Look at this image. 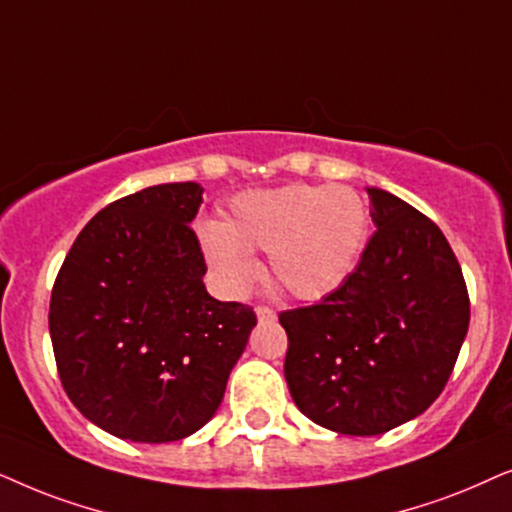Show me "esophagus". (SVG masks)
I'll return each mask as SVG.
<instances>
[{"instance_id":"34e87169","label":"esophagus","mask_w":512,"mask_h":512,"mask_svg":"<svg viewBox=\"0 0 512 512\" xmlns=\"http://www.w3.org/2000/svg\"><path fill=\"white\" fill-rule=\"evenodd\" d=\"M255 313H257V318L262 320V323H274V320H276V311L269 309V306H257Z\"/></svg>"}]
</instances>
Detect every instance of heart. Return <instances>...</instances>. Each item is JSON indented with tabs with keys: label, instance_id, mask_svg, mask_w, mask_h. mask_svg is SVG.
I'll return each mask as SVG.
<instances>
[{
	"label": "heart",
	"instance_id": "heart-1",
	"mask_svg": "<svg viewBox=\"0 0 512 512\" xmlns=\"http://www.w3.org/2000/svg\"><path fill=\"white\" fill-rule=\"evenodd\" d=\"M370 213L351 187L285 185L229 201L224 222H203L199 243L217 285L241 297L260 276L252 250L269 252L271 274L292 297L316 302L342 288L365 248Z\"/></svg>",
	"mask_w": 512,
	"mask_h": 512
}]
</instances>
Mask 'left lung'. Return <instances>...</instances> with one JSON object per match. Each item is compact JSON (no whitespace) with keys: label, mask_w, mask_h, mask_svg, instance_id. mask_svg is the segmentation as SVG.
<instances>
[{"label":"left lung","mask_w":512,"mask_h":512,"mask_svg":"<svg viewBox=\"0 0 512 512\" xmlns=\"http://www.w3.org/2000/svg\"><path fill=\"white\" fill-rule=\"evenodd\" d=\"M374 231L342 288L283 311L285 381L313 424L379 435L433 405L466 339L470 302L438 224L370 187Z\"/></svg>","instance_id":"obj_1"}]
</instances>
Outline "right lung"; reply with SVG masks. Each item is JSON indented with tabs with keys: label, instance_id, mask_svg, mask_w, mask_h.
<instances>
[{
	"label": "right lung",
	"instance_id": "obj_1",
	"mask_svg": "<svg viewBox=\"0 0 512 512\" xmlns=\"http://www.w3.org/2000/svg\"><path fill=\"white\" fill-rule=\"evenodd\" d=\"M196 182L147 187L81 229L51 292L49 330L67 398L102 431L173 442L206 426L255 311L217 302L192 229Z\"/></svg>",
	"mask_w": 512,
	"mask_h": 512
}]
</instances>
